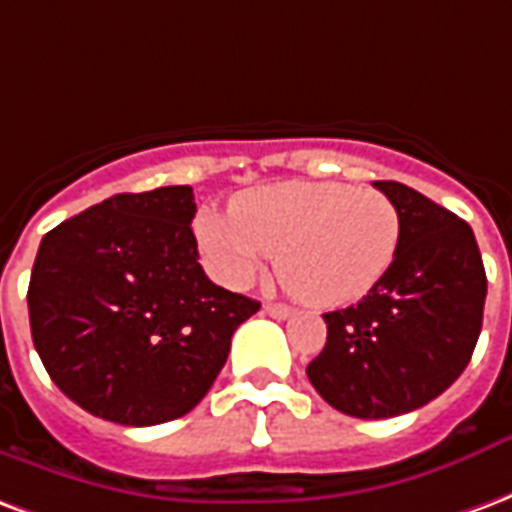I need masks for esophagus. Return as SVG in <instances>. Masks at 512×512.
Segmentation results:
<instances>
[{
	"label": "esophagus",
	"instance_id": "1",
	"mask_svg": "<svg viewBox=\"0 0 512 512\" xmlns=\"http://www.w3.org/2000/svg\"><path fill=\"white\" fill-rule=\"evenodd\" d=\"M264 313H270L272 319H289L294 308L292 305H283V302H264Z\"/></svg>",
	"mask_w": 512,
	"mask_h": 512
}]
</instances>
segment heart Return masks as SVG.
<instances>
[{
  "label": "heart",
  "instance_id": "b5f03b06",
  "mask_svg": "<svg viewBox=\"0 0 512 512\" xmlns=\"http://www.w3.org/2000/svg\"><path fill=\"white\" fill-rule=\"evenodd\" d=\"M196 245L215 281L242 289L278 253V275L302 300L338 308L382 281L401 248V215L379 190L278 182L242 193L231 215L204 210Z\"/></svg>",
  "mask_w": 512,
  "mask_h": 512
}]
</instances>
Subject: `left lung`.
<instances>
[{
  "instance_id": "1",
  "label": "left lung",
  "mask_w": 512,
  "mask_h": 512,
  "mask_svg": "<svg viewBox=\"0 0 512 512\" xmlns=\"http://www.w3.org/2000/svg\"><path fill=\"white\" fill-rule=\"evenodd\" d=\"M401 215L393 267L357 305L324 313L308 379L349 417L420 409L464 374L483 327L486 270L469 223L401 182H374Z\"/></svg>"
}]
</instances>
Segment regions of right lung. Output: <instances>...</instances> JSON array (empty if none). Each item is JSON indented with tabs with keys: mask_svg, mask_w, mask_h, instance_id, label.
Wrapping results in <instances>:
<instances>
[{
	"mask_svg": "<svg viewBox=\"0 0 512 512\" xmlns=\"http://www.w3.org/2000/svg\"><path fill=\"white\" fill-rule=\"evenodd\" d=\"M190 185L117 193L51 229L29 278L32 341L59 390L95 417L188 414L259 302L204 275Z\"/></svg>",
	"mask_w": 512,
	"mask_h": 512,
	"instance_id": "1",
	"label": "right lung"
}]
</instances>
